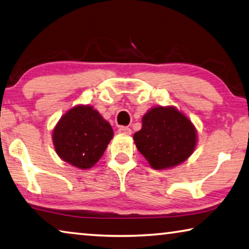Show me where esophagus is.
<instances>
[{
	"label": "esophagus",
	"instance_id": "1",
	"mask_svg": "<svg viewBox=\"0 0 249 249\" xmlns=\"http://www.w3.org/2000/svg\"><path fill=\"white\" fill-rule=\"evenodd\" d=\"M118 132L130 136V134H131V129L128 128V127H119V129H118Z\"/></svg>",
	"mask_w": 249,
	"mask_h": 249
}]
</instances>
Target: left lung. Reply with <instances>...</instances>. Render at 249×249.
I'll return each instance as SVG.
<instances>
[{
    "label": "left lung",
    "mask_w": 249,
    "mask_h": 249,
    "mask_svg": "<svg viewBox=\"0 0 249 249\" xmlns=\"http://www.w3.org/2000/svg\"><path fill=\"white\" fill-rule=\"evenodd\" d=\"M134 143L151 168L165 170L191 157L197 143L194 124L173 106H157L142 117V128L134 133Z\"/></svg>",
    "instance_id": "8db88e82"
}]
</instances>
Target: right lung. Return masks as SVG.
I'll use <instances>...</instances> for the list:
<instances>
[{
  "instance_id": "1",
  "label": "right lung",
  "mask_w": 249,
  "mask_h": 249,
  "mask_svg": "<svg viewBox=\"0 0 249 249\" xmlns=\"http://www.w3.org/2000/svg\"><path fill=\"white\" fill-rule=\"evenodd\" d=\"M113 130L96 109L78 105L62 116L53 131L56 153L76 168H92L103 157Z\"/></svg>"
}]
</instances>
